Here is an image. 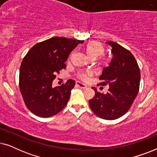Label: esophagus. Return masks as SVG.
<instances>
[{
	"label": "esophagus",
	"mask_w": 157,
	"mask_h": 157,
	"mask_svg": "<svg viewBox=\"0 0 157 157\" xmlns=\"http://www.w3.org/2000/svg\"><path fill=\"white\" fill-rule=\"evenodd\" d=\"M76 84L77 86H78L79 88H81V89H86V88H87V86L86 85H85L84 83H81L80 81H76Z\"/></svg>",
	"instance_id": "esophagus-1"
}]
</instances>
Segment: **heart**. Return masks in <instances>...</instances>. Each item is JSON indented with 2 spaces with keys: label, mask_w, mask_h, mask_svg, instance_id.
<instances>
[{
  "label": "heart",
  "mask_w": 157,
  "mask_h": 157,
  "mask_svg": "<svg viewBox=\"0 0 157 157\" xmlns=\"http://www.w3.org/2000/svg\"><path fill=\"white\" fill-rule=\"evenodd\" d=\"M85 51L89 59H94L98 56L102 54V53L104 52V47L99 42L91 41L86 46ZM98 61L101 65L103 66H106L109 64L108 59L105 57H101ZM92 75H93V73L91 71H80L78 73V77L82 81H86L89 77Z\"/></svg>",
  "instance_id": "obj_1"
}]
</instances>
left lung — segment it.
Listing matches in <instances>:
<instances>
[{
  "label": "left lung",
  "instance_id": "left-lung-1",
  "mask_svg": "<svg viewBox=\"0 0 157 157\" xmlns=\"http://www.w3.org/2000/svg\"><path fill=\"white\" fill-rule=\"evenodd\" d=\"M106 44L111 46L113 58L99 76V84L108 85L109 91L104 94L92 87L95 96L89 100V106L99 118L114 120L125 114L132 106L139 90L141 74L129 51L111 40Z\"/></svg>",
  "mask_w": 157,
  "mask_h": 157
}]
</instances>
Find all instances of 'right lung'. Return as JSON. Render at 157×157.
I'll return each mask as SVG.
<instances>
[{
    "mask_svg": "<svg viewBox=\"0 0 157 157\" xmlns=\"http://www.w3.org/2000/svg\"><path fill=\"white\" fill-rule=\"evenodd\" d=\"M84 40L53 37L38 43L23 58L19 73V87L25 106L38 117H51L59 113L69 100L75 81L52 86L56 74L66 68L71 52Z\"/></svg>",
    "mask_w": 157,
    "mask_h": 157,
    "instance_id": "right-lung-1",
    "label": "right lung"
}]
</instances>
